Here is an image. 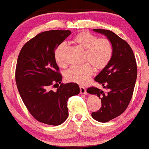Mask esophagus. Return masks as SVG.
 Listing matches in <instances>:
<instances>
[{
  "label": "esophagus",
  "instance_id": "esophagus-1",
  "mask_svg": "<svg viewBox=\"0 0 149 149\" xmlns=\"http://www.w3.org/2000/svg\"><path fill=\"white\" fill-rule=\"evenodd\" d=\"M79 90H80V94H84V95H87V92L86 90L84 87L83 86H80L79 87Z\"/></svg>",
  "mask_w": 149,
  "mask_h": 149
}]
</instances>
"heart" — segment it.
<instances>
[{
	"label": "heart",
	"instance_id": "heart-1",
	"mask_svg": "<svg viewBox=\"0 0 149 149\" xmlns=\"http://www.w3.org/2000/svg\"><path fill=\"white\" fill-rule=\"evenodd\" d=\"M73 42L86 50L84 61L90 64L71 67L65 73V77L69 81L85 84L93 74V66L96 71H100L108 65L113 56V48L111 42L108 38H98L87 31L77 33L73 39ZM66 47L65 44H60L54 51V60L60 67H64L66 65L65 59Z\"/></svg>",
	"mask_w": 149,
	"mask_h": 149
}]
</instances>
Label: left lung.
Listing matches in <instances>:
<instances>
[{
  "instance_id": "1",
  "label": "left lung",
  "mask_w": 149,
  "mask_h": 149,
  "mask_svg": "<svg viewBox=\"0 0 149 149\" xmlns=\"http://www.w3.org/2000/svg\"><path fill=\"white\" fill-rule=\"evenodd\" d=\"M93 30L105 35L113 48L109 63L95 78L108 92L94 86L86 91L101 100V107L92 113V117L100 122H107L122 114L130 104L137 77L136 61L130 46L116 33L107 30Z\"/></svg>"
}]
</instances>
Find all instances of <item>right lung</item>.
I'll return each mask as SVG.
<instances>
[{
  "mask_svg": "<svg viewBox=\"0 0 149 149\" xmlns=\"http://www.w3.org/2000/svg\"><path fill=\"white\" fill-rule=\"evenodd\" d=\"M71 33L58 30L38 33L24 45L17 61L15 81L21 98L30 114L48 125L63 123L68 117V98L79 93L77 84L61 83L62 75L54 58L56 47ZM56 85V91L49 90Z\"/></svg>",
  "mask_w": 149,
  "mask_h": 149,
  "instance_id": "right-lung-1",
  "label": "right lung"
}]
</instances>
